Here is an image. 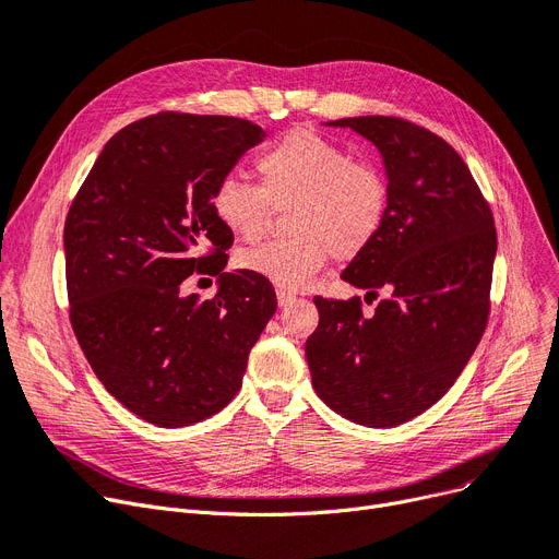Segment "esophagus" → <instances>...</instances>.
<instances>
[{"instance_id":"obj_1","label":"esophagus","mask_w":559,"mask_h":559,"mask_svg":"<svg viewBox=\"0 0 559 559\" xmlns=\"http://www.w3.org/2000/svg\"><path fill=\"white\" fill-rule=\"evenodd\" d=\"M276 299H278V306H281V308H285V306H290V304H295V301H297V295H293V293H285V290H278V293H276Z\"/></svg>"}]
</instances>
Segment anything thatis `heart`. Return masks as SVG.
I'll use <instances>...</instances> for the list:
<instances>
[{"label":"heart","instance_id":"obj_1","mask_svg":"<svg viewBox=\"0 0 559 559\" xmlns=\"http://www.w3.org/2000/svg\"><path fill=\"white\" fill-rule=\"evenodd\" d=\"M260 186L227 175L212 191V210L227 233L253 241L287 206L285 239L237 255L251 272L283 290H301L336 255L355 260L380 235L389 212V183L376 165L353 160L336 142L311 129H293L258 156Z\"/></svg>","mask_w":559,"mask_h":559}]
</instances>
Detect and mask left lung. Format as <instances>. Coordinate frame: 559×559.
<instances>
[{"instance_id":"8db88e82","label":"left lung","mask_w":559,"mask_h":559,"mask_svg":"<svg viewBox=\"0 0 559 559\" xmlns=\"http://www.w3.org/2000/svg\"><path fill=\"white\" fill-rule=\"evenodd\" d=\"M378 147L389 212L376 241L341 274L366 299L316 297L306 341L316 394L341 417L391 428L436 405L477 349L488 322L498 235L490 206L449 142L399 117H347Z\"/></svg>"}]
</instances>
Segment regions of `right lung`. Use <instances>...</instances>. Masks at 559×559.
Masks as SVG:
<instances>
[{
  "mask_svg": "<svg viewBox=\"0 0 559 559\" xmlns=\"http://www.w3.org/2000/svg\"><path fill=\"white\" fill-rule=\"evenodd\" d=\"M258 123L158 112L115 133L64 225L71 324L96 378L133 415L181 428L235 399L276 293L223 272L233 235L212 191L262 142ZM191 273L219 276L214 300L183 296Z\"/></svg>",
  "mask_w": 559,
  "mask_h": 559,
  "instance_id": "1",
  "label": "right lung"
}]
</instances>
